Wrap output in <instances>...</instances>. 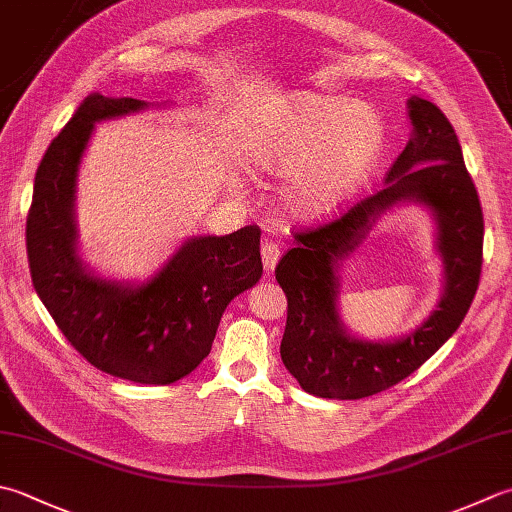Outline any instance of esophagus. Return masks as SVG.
<instances>
[{
	"mask_svg": "<svg viewBox=\"0 0 512 512\" xmlns=\"http://www.w3.org/2000/svg\"><path fill=\"white\" fill-rule=\"evenodd\" d=\"M279 257H282V248H279L277 244H273V242H266V244L262 246V259H264V268H266V273H273V270L277 268Z\"/></svg>",
	"mask_w": 512,
	"mask_h": 512,
	"instance_id": "esophagus-1",
	"label": "esophagus"
}]
</instances>
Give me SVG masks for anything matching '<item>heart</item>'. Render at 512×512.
Instances as JSON below:
<instances>
[{
    "mask_svg": "<svg viewBox=\"0 0 512 512\" xmlns=\"http://www.w3.org/2000/svg\"><path fill=\"white\" fill-rule=\"evenodd\" d=\"M384 146V119L373 106L299 90L277 99L250 130L246 155L262 173L284 175L290 215L317 222L359 195Z\"/></svg>",
    "mask_w": 512,
    "mask_h": 512,
    "instance_id": "obj_1",
    "label": "heart"
}]
</instances>
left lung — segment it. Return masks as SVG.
Segmentation results:
<instances>
[{
    "label": "left lung",
    "instance_id": "left-lung-1",
    "mask_svg": "<svg viewBox=\"0 0 512 512\" xmlns=\"http://www.w3.org/2000/svg\"><path fill=\"white\" fill-rule=\"evenodd\" d=\"M413 133L377 190L322 228L295 233L275 268L288 299L282 362L306 393L324 399H362L402 382L433 357L464 322L479 286L484 215L453 124L433 102L408 99ZM415 203L436 222V247L445 266L438 306L410 334L364 340L338 315V268L374 224L393 207Z\"/></svg>",
    "mask_w": 512,
    "mask_h": 512
}]
</instances>
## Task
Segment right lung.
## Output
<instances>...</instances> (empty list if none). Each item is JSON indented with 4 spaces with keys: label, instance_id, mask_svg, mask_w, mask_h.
Wrapping results in <instances>:
<instances>
[{
    "label": "right lung",
    "instance_id": "right-lung-1",
    "mask_svg": "<svg viewBox=\"0 0 512 512\" xmlns=\"http://www.w3.org/2000/svg\"><path fill=\"white\" fill-rule=\"evenodd\" d=\"M148 106L99 93L79 104L37 168L26 248L37 295L79 355L113 377L166 386L204 362L226 306L259 282L262 230L188 237L144 282H119L84 262L77 177L95 124Z\"/></svg>",
    "mask_w": 512,
    "mask_h": 512
}]
</instances>
